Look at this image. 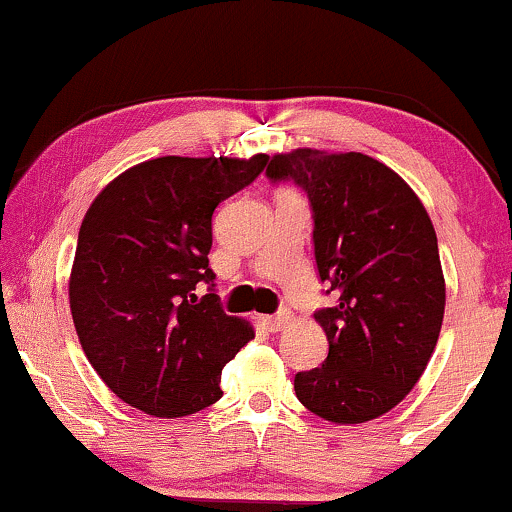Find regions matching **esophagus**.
<instances>
[{"instance_id": "obj_1", "label": "esophagus", "mask_w": 512, "mask_h": 512, "mask_svg": "<svg viewBox=\"0 0 512 512\" xmlns=\"http://www.w3.org/2000/svg\"><path fill=\"white\" fill-rule=\"evenodd\" d=\"M258 323L268 330V333H278V330L290 326V314H278V316H258Z\"/></svg>"}]
</instances>
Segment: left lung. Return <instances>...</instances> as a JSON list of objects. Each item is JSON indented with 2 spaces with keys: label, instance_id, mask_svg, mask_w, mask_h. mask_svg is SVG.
Here are the masks:
<instances>
[{
  "label": "left lung",
  "instance_id": "1",
  "mask_svg": "<svg viewBox=\"0 0 512 512\" xmlns=\"http://www.w3.org/2000/svg\"><path fill=\"white\" fill-rule=\"evenodd\" d=\"M268 177L306 191L318 275L340 292L314 316L326 362L294 376V393L333 424L383 417L417 386L443 326L446 278L429 213L398 172L364 153L294 148L270 158Z\"/></svg>",
  "mask_w": 512,
  "mask_h": 512
}]
</instances>
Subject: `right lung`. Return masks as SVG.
<instances>
[{"instance_id": "1", "label": "right lung", "mask_w": 512, "mask_h": 512, "mask_svg": "<svg viewBox=\"0 0 512 512\" xmlns=\"http://www.w3.org/2000/svg\"><path fill=\"white\" fill-rule=\"evenodd\" d=\"M268 155L153 158L114 177L78 232L69 306L78 342L105 386L160 419L222 398V366L254 326L220 309L213 282V210L251 184Z\"/></svg>"}]
</instances>
